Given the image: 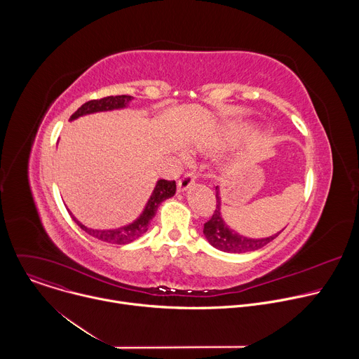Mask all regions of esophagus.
Instances as JSON below:
<instances>
[{
    "label": "esophagus",
    "instance_id": "esophagus-1",
    "mask_svg": "<svg viewBox=\"0 0 359 359\" xmlns=\"http://www.w3.org/2000/svg\"><path fill=\"white\" fill-rule=\"evenodd\" d=\"M196 182V175L193 172H187L183 175V177L177 182V189L179 191H184L187 189H190Z\"/></svg>",
    "mask_w": 359,
    "mask_h": 359
}]
</instances>
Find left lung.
Here are the masks:
<instances>
[{
    "label": "left lung",
    "instance_id": "left-lung-1",
    "mask_svg": "<svg viewBox=\"0 0 359 359\" xmlns=\"http://www.w3.org/2000/svg\"><path fill=\"white\" fill-rule=\"evenodd\" d=\"M216 210L213 212V216L210 220L204 223L203 233L206 236L208 241L217 250L226 251V252H248L259 250L264 245H267L270 241H273L278 234L283 231H278L270 237L264 238H248L244 236H240L234 230L229 229V226L224 223L220 208H222V200L219 194V187H216Z\"/></svg>",
    "mask_w": 359,
    "mask_h": 359
}]
</instances>
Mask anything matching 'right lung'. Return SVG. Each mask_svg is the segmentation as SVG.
<instances>
[{"mask_svg":"<svg viewBox=\"0 0 359 359\" xmlns=\"http://www.w3.org/2000/svg\"><path fill=\"white\" fill-rule=\"evenodd\" d=\"M132 99H133V96H129V95H118V96H107L102 99L89 100L71 116V121H74L79 116H83V115L95 114V112H104V111H114V109L125 108ZM175 193H176V182L175 180H165V179L158 180L156 187H155V190H153L143 213L133 223L119 227V229H114V230L88 229L81 222H78L75 219V216H72V213H69V215L74 219V222L89 236H92L100 241H105V243L128 244V243L135 241L136 238H139L142 234H144L147 231L150 220L155 217L159 204L162 201H165L166 198L172 197Z\"/></svg>","mask_w":359,"mask_h":359,"instance_id":"1","label":"right lung"}]
</instances>
